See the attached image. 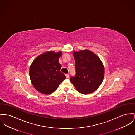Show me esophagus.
Listing matches in <instances>:
<instances>
[{
	"mask_svg": "<svg viewBox=\"0 0 135 135\" xmlns=\"http://www.w3.org/2000/svg\"><path fill=\"white\" fill-rule=\"evenodd\" d=\"M65 76H66V78H69V75L68 74H65Z\"/></svg>",
	"mask_w": 135,
	"mask_h": 135,
	"instance_id": "34e87169",
	"label": "esophagus"
}]
</instances>
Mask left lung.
<instances>
[{"label": "left lung", "instance_id": "left-lung-1", "mask_svg": "<svg viewBox=\"0 0 135 135\" xmlns=\"http://www.w3.org/2000/svg\"><path fill=\"white\" fill-rule=\"evenodd\" d=\"M75 60L76 74L70 81L77 91L88 94L97 90L104 76V69L99 57L89 50L73 53Z\"/></svg>", "mask_w": 135, "mask_h": 135}]
</instances>
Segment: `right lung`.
Returning a JSON list of instances; mask_svg holds the SVG:
<instances>
[{
    "instance_id": "obj_1",
    "label": "right lung",
    "mask_w": 135,
    "mask_h": 135,
    "mask_svg": "<svg viewBox=\"0 0 135 135\" xmlns=\"http://www.w3.org/2000/svg\"><path fill=\"white\" fill-rule=\"evenodd\" d=\"M61 54V52H45L32 63L30 68V79L40 93L46 95L53 93L66 79L64 74L60 72L61 65L58 62Z\"/></svg>"
}]
</instances>
